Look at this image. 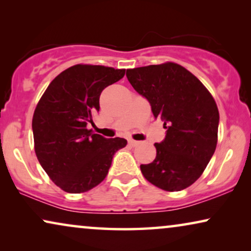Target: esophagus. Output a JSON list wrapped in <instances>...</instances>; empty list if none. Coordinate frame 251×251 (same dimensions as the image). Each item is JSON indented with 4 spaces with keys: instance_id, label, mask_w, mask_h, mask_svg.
<instances>
[{
    "instance_id": "esophagus-1",
    "label": "esophagus",
    "mask_w": 251,
    "mask_h": 251,
    "mask_svg": "<svg viewBox=\"0 0 251 251\" xmlns=\"http://www.w3.org/2000/svg\"><path fill=\"white\" fill-rule=\"evenodd\" d=\"M128 143H129V145L132 146V147H135L139 144V142H137V140H133V139H129Z\"/></svg>"
}]
</instances>
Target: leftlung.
Instances as JSON below:
<instances>
[{
  "label": "left lung",
  "instance_id": "1",
  "mask_svg": "<svg viewBox=\"0 0 251 251\" xmlns=\"http://www.w3.org/2000/svg\"><path fill=\"white\" fill-rule=\"evenodd\" d=\"M126 77L167 129L162 142L154 144L153 162L140 166L144 177L168 192L191 186L217 145L219 113L215 99L197 76L175 63L126 70Z\"/></svg>",
  "mask_w": 251,
  "mask_h": 251
}]
</instances>
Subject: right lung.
I'll use <instances>...</instances> for the list:
<instances>
[{
	"label": "right lung",
	"instance_id": "add662e5",
	"mask_svg": "<svg viewBox=\"0 0 251 251\" xmlns=\"http://www.w3.org/2000/svg\"><path fill=\"white\" fill-rule=\"evenodd\" d=\"M126 70L99 65H75L56 76L33 115L37 160L57 186L67 193H83L107 176L125 138H105L88 129L99 111L106 87L125 76Z\"/></svg>",
	"mask_w": 251,
	"mask_h": 251
}]
</instances>
